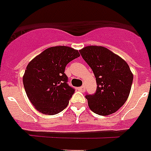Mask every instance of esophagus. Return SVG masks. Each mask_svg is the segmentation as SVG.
Listing matches in <instances>:
<instances>
[{
    "label": "esophagus",
    "instance_id": "1",
    "mask_svg": "<svg viewBox=\"0 0 151 151\" xmlns=\"http://www.w3.org/2000/svg\"><path fill=\"white\" fill-rule=\"evenodd\" d=\"M78 90L79 91H81V92H84V91H85V86H82V87L78 88Z\"/></svg>",
    "mask_w": 151,
    "mask_h": 151
}]
</instances>
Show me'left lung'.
Masks as SVG:
<instances>
[{
  "mask_svg": "<svg viewBox=\"0 0 151 151\" xmlns=\"http://www.w3.org/2000/svg\"><path fill=\"white\" fill-rule=\"evenodd\" d=\"M94 73L95 94L85 96L91 111L101 116L114 113L130 94L133 74L122 58L102 46H87L79 50Z\"/></svg>",
  "mask_w": 151,
  "mask_h": 151,
  "instance_id": "left-lung-1",
  "label": "left lung"
}]
</instances>
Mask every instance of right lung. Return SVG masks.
Instances as JSON below:
<instances>
[{
  "mask_svg": "<svg viewBox=\"0 0 151 151\" xmlns=\"http://www.w3.org/2000/svg\"><path fill=\"white\" fill-rule=\"evenodd\" d=\"M80 56L67 46L51 47L36 56L26 66L22 77L29 101L36 110L55 115L67 106L75 89L67 84L66 66Z\"/></svg>",
  "mask_w": 151,
  "mask_h": 151,
  "instance_id": "obj_1",
  "label": "right lung"
}]
</instances>
